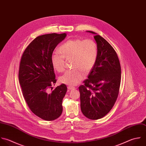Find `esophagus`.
I'll return each instance as SVG.
<instances>
[{
  "label": "esophagus",
  "mask_w": 146,
  "mask_h": 146,
  "mask_svg": "<svg viewBox=\"0 0 146 146\" xmlns=\"http://www.w3.org/2000/svg\"><path fill=\"white\" fill-rule=\"evenodd\" d=\"M68 89L70 90H73V89H74L75 88L73 87V86H68Z\"/></svg>",
  "instance_id": "esophagus-1"
}]
</instances>
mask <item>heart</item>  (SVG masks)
Wrapping results in <instances>:
<instances>
[{
    "label": "heart",
    "instance_id": "heart-1",
    "mask_svg": "<svg viewBox=\"0 0 146 146\" xmlns=\"http://www.w3.org/2000/svg\"><path fill=\"white\" fill-rule=\"evenodd\" d=\"M60 54L53 53L51 63L53 68L59 73L65 70V61L72 60V69L67 70L60 77L62 84L73 86L77 85L94 66L98 57V46L90 39L73 38L67 40L58 48Z\"/></svg>",
    "mask_w": 146,
    "mask_h": 146
}]
</instances>
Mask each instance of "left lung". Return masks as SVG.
Segmentation results:
<instances>
[{"label":"left lung","instance_id":"8db88e82","mask_svg":"<svg viewBox=\"0 0 146 146\" xmlns=\"http://www.w3.org/2000/svg\"><path fill=\"white\" fill-rule=\"evenodd\" d=\"M98 46L96 63L88 78L79 87L81 109L88 118L96 120L105 117L114 106L118 96L121 68L117 54L102 37L92 31Z\"/></svg>","mask_w":146,"mask_h":146}]
</instances>
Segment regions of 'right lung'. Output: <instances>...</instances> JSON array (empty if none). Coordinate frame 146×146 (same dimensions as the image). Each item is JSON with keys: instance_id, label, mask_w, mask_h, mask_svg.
Masks as SVG:
<instances>
[{"instance_id": "right-lung-1", "label": "right lung", "mask_w": 146, "mask_h": 146, "mask_svg": "<svg viewBox=\"0 0 146 146\" xmlns=\"http://www.w3.org/2000/svg\"><path fill=\"white\" fill-rule=\"evenodd\" d=\"M66 36L65 33H53L36 37L20 60L19 80L23 97L32 112L45 121L55 120L62 112V102L67 87L62 84L52 90L57 80L50 58Z\"/></svg>"}]
</instances>
